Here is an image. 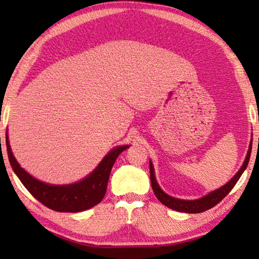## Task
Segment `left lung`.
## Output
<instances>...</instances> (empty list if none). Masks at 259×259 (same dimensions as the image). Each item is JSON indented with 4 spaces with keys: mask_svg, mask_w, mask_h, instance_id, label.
Here are the masks:
<instances>
[{
    "mask_svg": "<svg viewBox=\"0 0 259 259\" xmlns=\"http://www.w3.org/2000/svg\"><path fill=\"white\" fill-rule=\"evenodd\" d=\"M251 145H252V140L250 143V146H249V150L247 153V156H245V160L243 162L242 166H241L240 170L235 174V176L231 179L229 183H226L224 186H222L221 188H218L216 191L210 192L208 195L203 196V198L198 199V200H182V199H176L172 198L161 190V187L159 186V184L156 183L155 179V175H154V168H153L152 162L150 161V175H151V184H152V188L154 194L161 203H163L166 207L176 210V211H181V212H188V213H199V212H203L205 210L211 209L214 207L217 203L221 202V201L225 198V196L229 194L231 192L232 188L235 186L236 182L239 181L241 175L243 174V171L247 168V165L249 163V159H250V153H251Z\"/></svg>",
    "mask_w": 259,
    "mask_h": 259,
    "instance_id": "obj_1",
    "label": "left lung"
}]
</instances>
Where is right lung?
I'll use <instances>...</instances> for the list:
<instances>
[{
	"label": "right lung",
	"mask_w": 259,
	"mask_h": 259,
	"mask_svg": "<svg viewBox=\"0 0 259 259\" xmlns=\"http://www.w3.org/2000/svg\"><path fill=\"white\" fill-rule=\"evenodd\" d=\"M6 143L9 161L23 185L42 204L59 212H78L98 204L106 193L109 174L114 162L120 153L129 148V145L113 148L102 160L97 168L81 182L69 185H51L37 181L21 168L11 152L8 133L6 135Z\"/></svg>",
	"instance_id": "add662e5"
}]
</instances>
